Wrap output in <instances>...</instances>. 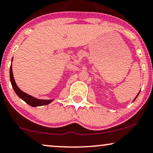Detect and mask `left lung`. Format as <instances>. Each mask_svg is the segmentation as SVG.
<instances>
[{
	"label": "left lung",
	"mask_w": 153,
	"mask_h": 153,
	"mask_svg": "<svg viewBox=\"0 0 153 153\" xmlns=\"http://www.w3.org/2000/svg\"><path fill=\"white\" fill-rule=\"evenodd\" d=\"M139 93H140V92H139ZM139 93H138V94H137V96H136V97H138V94H139ZM136 98H135V99H134V100H136ZM134 100H133V101H134Z\"/></svg>",
	"instance_id": "obj_1"
}]
</instances>
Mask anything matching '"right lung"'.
<instances>
[{
  "mask_svg": "<svg viewBox=\"0 0 153 153\" xmlns=\"http://www.w3.org/2000/svg\"><path fill=\"white\" fill-rule=\"evenodd\" d=\"M10 82L12 84L13 88L14 89L15 93L17 94L19 97L21 98L22 100L27 103L29 105L32 106V107H39V106H43L49 104V103L53 101V100H39L36 98H34L33 97L29 95V94H26L25 92H22L18 87L17 86L16 83H15L14 77H13V70H12V65L10 66Z\"/></svg>",
  "mask_w": 153,
  "mask_h": 153,
  "instance_id": "1",
  "label": "right lung"
}]
</instances>
